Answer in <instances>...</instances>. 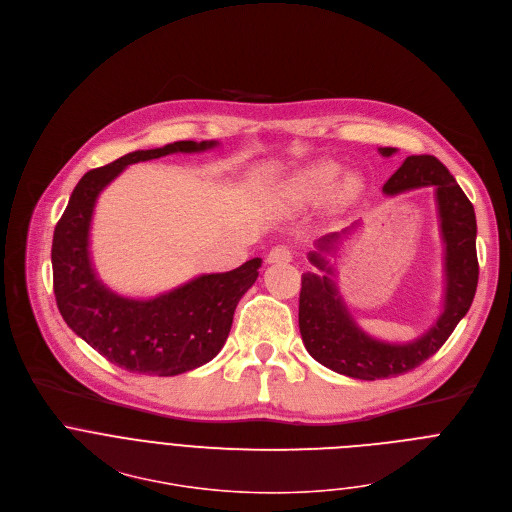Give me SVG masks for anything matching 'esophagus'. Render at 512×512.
<instances>
[{"instance_id": "1", "label": "esophagus", "mask_w": 512, "mask_h": 512, "mask_svg": "<svg viewBox=\"0 0 512 512\" xmlns=\"http://www.w3.org/2000/svg\"><path fill=\"white\" fill-rule=\"evenodd\" d=\"M293 259V253L285 245H277L267 253V263H289Z\"/></svg>"}]
</instances>
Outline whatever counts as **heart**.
I'll return each mask as SVG.
<instances>
[{
	"label": "heart",
	"mask_w": 512,
	"mask_h": 512,
	"mask_svg": "<svg viewBox=\"0 0 512 512\" xmlns=\"http://www.w3.org/2000/svg\"><path fill=\"white\" fill-rule=\"evenodd\" d=\"M339 175V164L335 160H317L291 179L287 185V197L295 203H313L323 199L329 189L333 187L335 179ZM360 179L354 173L344 175L337 183V197L339 199H350L358 193Z\"/></svg>",
	"instance_id": "heart-1"
}]
</instances>
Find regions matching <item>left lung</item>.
Instances as JSON below:
<instances>
[{
	"label": "left lung",
	"instance_id": "1",
	"mask_svg": "<svg viewBox=\"0 0 512 512\" xmlns=\"http://www.w3.org/2000/svg\"><path fill=\"white\" fill-rule=\"evenodd\" d=\"M384 156L396 148H380ZM434 187L440 215L442 239L446 245V299L438 321L416 342L386 344L366 335L350 317L344 301L329 275L303 273L299 293V331L313 360L321 366L358 380H384L402 376L432 358L458 321L472 305L478 285L476 259V217L474 207L458 187L448 168L430 154L408 156L396 173L386 181V195H400L412 189ZM337 235L323 237L319 249H331ZM309 261L331 273L319 253Z\"/></svg>",
	"mask_w": 512,
	"mask_h": 512
}]
</instances>
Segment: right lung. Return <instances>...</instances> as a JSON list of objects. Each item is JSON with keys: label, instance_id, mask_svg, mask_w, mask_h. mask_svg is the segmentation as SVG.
<instances>
[{"label": "right lung", "instance_id": "right-lung-1", "mask_svg": "<svg viewBox=\"0 0 512 512\" xmlns=\"http://www.w3.org/2000/svg\"><path fill=\"white\" fill-rule=\"evenodd\" d=\"M215 144L179 140L88 170L56 225L52 269L58 309L76 335L118 368L177 376L211 362L227 342L239 299L259 275L261 259H251L233 271L201 275L175 291L138 301L106 289L92 269L88 233L100 191L128 164Z\"/></svg>", "mask_w": 512, "mask_h": 512}]
</instances>
